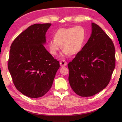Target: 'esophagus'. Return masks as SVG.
I'll list each match as a JSON object with an SVG mask.
<instances>
[{"mask_svg":"<svg viewBox=\"0 0 122 122\" xmlns=\"http://www.w3.org/2000/svg\"><path fill=\"white\" fill-rule=\"evenodd\" d=\"M60 64L61 66H66L67 65V62L65 61V60H61L60 62Z\"/></svg>","mask_w":122,"mask_h":122,"instance_id":"obj_1","label":"esophagus"}]
</instances>
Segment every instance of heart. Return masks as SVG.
I'll return each instance as SVG.
<instances>
[{
  "label": "heart",
  "instance_id": "1",
  "mask_svg": "<svg viewBox=\"0 0 122 122\" xmlns=\"http://www.w3.org/2000/svg\"><path fill=\"white\" fill-rule=\"evenodd\" d=\"M86 32L81 26L61 28L54 35V39L50 40L48 47L50 52L52 55H56L61 48L63 49L62 56L73 55L81 50L83 44Z\"/></svg>",
  "mask_w": 122,
  "mask_h": 122
}]
</instances>
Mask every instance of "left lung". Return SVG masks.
<instances>
[{"instance_id":"left-lung-1","label":"left lung","mask_w":122,"mask_h":122,"mask_svg":"<svg viewBox=\"0 0 122 122\" xmlns=\"http://www.w3.org/2000/svg\"><path fill=\"white\" fill-rule=\"evenodd\" d=\"M68 66L69 83L76 94L87 97L97 94L109 83L115 66L112 40L93 22L89 39Z\"/></svg>"}]
</instances>
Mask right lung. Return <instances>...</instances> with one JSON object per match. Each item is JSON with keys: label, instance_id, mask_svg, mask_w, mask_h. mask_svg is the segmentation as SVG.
Masks as SVG:
<instances>
[{"label": "right lung", "instance_id": "add662e5", "mask_svg": "<svg viewBox=\"0 0 122 122\" xmlns=\"http://www.w3.org/2000/svg\"><path fill=\"white\" fill-rule=\"evenodd\" d=\"M51 24L30 25L13 41L8 68L16 89L31 98L42 97L51 89L60 67L46 50V33Z\"/></svg>", "mask_w": 122, "mask_h": 122}]
</instances>
